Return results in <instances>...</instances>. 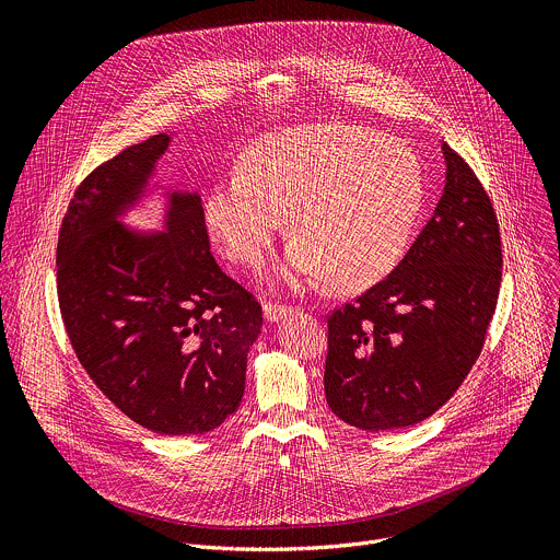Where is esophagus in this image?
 <instances>
[{
	"label": "esophagus",
	"instance_id": "34e87169",
	"mask_svg": "<svg viewBox=\"0 0 560 560\" xmlns=\"http://www.w3.org/2000/svg\"><path fill=\"white\" fill-rule=\"evenodd\" d=\"M290 310H292L290 305H281V303H272V301L264 303V314L268 322H279V318L285 316Z\"/></svg>",
	"mask_w": 560,
	"mask_h": 560
}]
</instances>
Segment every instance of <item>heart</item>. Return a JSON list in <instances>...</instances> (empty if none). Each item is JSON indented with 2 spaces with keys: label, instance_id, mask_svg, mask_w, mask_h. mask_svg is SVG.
<instances>
[{
  "label": "heart",
  "instance_id": "b5f03b06",
  "mask_svg": "<svg viewBox=\"0 0 560 560\" xmlns=\"http://www.w3.org/2000/svg\"><path fill=\"white\" fill-rule=\"evenodd\" d=\"M423 197L421 162L406 143L324 124L255 141L242 168L210 188L206 221L232 261L257 268L288 217V277L357 292L401 261Z\"/></svg>",
  "mask_w": 560,
  "mask_h": 560
}]
</instances>
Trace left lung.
<instances>
[{
	"label": "left lung",
	"mask_w": 560,
	"mask_h": 560,
	"mask_svg": "<svg viewBox=\"0 0 560 560\" xmlns=\"http://www.w3.org/2000/svg\"><path fill=\"white\" fill-rule=\"evenodd\" d=\"M443 154V195L408 255L328 314V406L368 432L421 423L445 406L497 310L503 250L494 206L465 159L447 143Z\"/></svg>",
	"instance_id": "obj_1"
}]
</instances>
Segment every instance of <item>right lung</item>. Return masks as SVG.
<instances>
[{
  "mask_svg": "<svg viewBox=\"0 0 560 560\" xmlns=\"http://www.w3.org/2000/svg\"><path fill=\"white\" fill-rule=\"evenodd\" d=\"M166 145V135L128 145L79 184L57 238V299L108 401L150 432L188 436L242 404L264 316L210 255L197 195L173 197L168 234L137 236L115 221Z\"/></svg>",
  "mask_w": 560,
  "mask_h": 560,
  "instance_id": "right-lung-1",
  "label": "right lung"
}]
</instances>
